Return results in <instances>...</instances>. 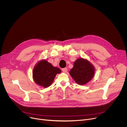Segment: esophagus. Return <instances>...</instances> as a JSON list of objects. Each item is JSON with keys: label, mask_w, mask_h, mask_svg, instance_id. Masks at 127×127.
Here are the masks:
<instances>
[{"label": "esophagus", "mask_w": 127, "mask_h": 127, "mask_svg": "<svg viewBox=\"0 0 127 127\" xmlns=\"http://www.w3.org/2000/svg\"><path fill=\"white\" fill-rule=\"evenodd\" d=\"M62 71H63V72L65 73V72H66L67 71V68H66V67L63 68V69H62Z\"/></svg>", "instance_id": "obj_1"}]
</instances>
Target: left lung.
<instances>
[{
  "instance_id": "obj_1",
  "label": "left lung",
  "mask_w": 127,
  "mask_h": 127,
  "mask_svg": "<svg viewBox=\"0 0 127 127\" xmlns=\"http://www.w3.org/2000/svg\"><path fill=\"white\" fill-rule=\"evenodd\" d=\"M70 74L77 83L83 85L92 79L95 74V69L88 61L81 58L75 62Z\"/></svg>"
}]
</instances>
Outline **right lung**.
I'll return each mask as SVG.
<instances>
[{"mask_svg":"<svg viewBox=\"0 0 127 127\" xmlns=\"http://www.w3.org/2000/svg\"><path fill=\"white\" fill-rule=\"evenodd\" d=\"M61 72L59 68L54 67L46 61H41L33 69V78L36 84L47 87L52 84L56 74Z\"/></svg>","mask_w":127,"mask_h":127,"instance_id":"obj_1","label":"right lung"}]
</instances>
